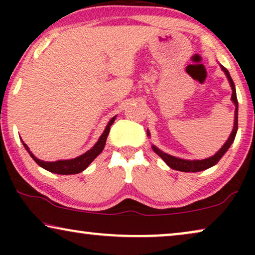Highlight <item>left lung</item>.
Returning a JSON list of instances; mask_svg holds the SVG:
<instances>
[{
  "label": "left lung",
  "instance_id": "left-lung-1",
  "mask_svg": "<svg viewBox=\"0 0 255 255\" xmlns=\"http://www.w3.org/2000/svg\"><path fill=\"white\" fill-rule=\"evenodd\" d=\"M223 71H224L226 78H228L229 82H230V86H231L232 88V96H231V100L232 102L235 103L236 106V111H235V125H233V130L231 132V134H230V137L228 140L224 145L222 146V148L219 149V151L216 153L215 155L210 156V158H207V159H203V160H184V159H180V158H176V156H173V155H169L167 154V153L160 151L158 147H155L154 145L152 146L153 151H154L156 154H158L160 158H161L163 161H165L167 165H168L170 168L173 169H176V170H180V172H201V170H204V169H208L210 168V167L215 166L216 163H217L219 160L222 159V156L225 154L226 151L230 148V146L235 140L236 138V134H237V130H238V100H237V94H236V87H235V83H233V80L231 78V75H230V73L228 69L225 67H223L221 66ZM147 135H149L148 131H147Z\"/></svg>",
  "mask_w": 255,
  "mask_h": 255
}]
</instances>
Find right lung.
<instances>
[{"label":"right lung","instance_id":"1","mask_svg":"<svg viewBox=\"0 0 255 255\" xmlns=\"http://www.w3.org/2000/svg\"><path fill=\"white\" fill-rule=\"evenodd\" d=\"M115 118H116V116L111 118L110 122L107 125L106 130L103 131L102 135H101L96 144L94 145L93 147L89 149V151H87L85 154L80 155V156H78V158L69 159V160H58V161H53V162H52V161H43V160L37 159L36 156L33 155V153L30 151V148L27 147L26 144H24V142H23V145H24V147H25L26 151L29 152L31 158H32L34 161H36L38 165L41 167V168L46 169L51 173L61 174V175L78 174L80 172H82V170H85L87 167H88L90 163L93 162V160L95 159L96 156L103 151L104 146H106L107 137H108V134H109L110 127L113 125V123L115 122Z\"/></svg>","mask_w":255,"mask_h":255}]
</instances>
